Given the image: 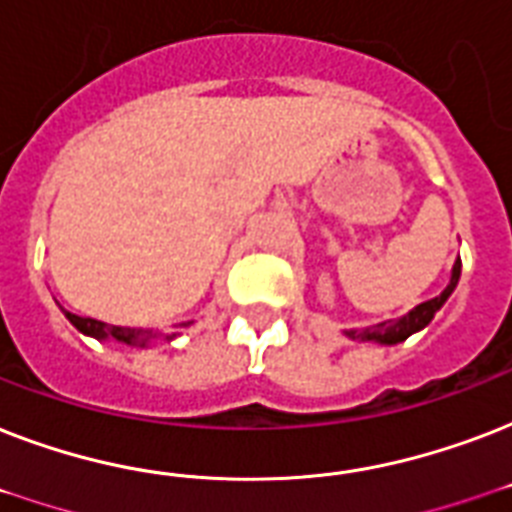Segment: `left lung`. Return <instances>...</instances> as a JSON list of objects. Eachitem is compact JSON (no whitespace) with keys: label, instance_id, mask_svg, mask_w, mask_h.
<instances>
[{"label":"left lung","instance_id":"8db88e82","mask_svg":"<svg viewBox=\"0 0 512 512\" xmlns=\"http://www.w3.org/2000/svg\"><path fill=\"white\" fill-rule=\"evenodd\" d=\"M460 271L462 263L460 257H457L452 265V279H449V284H446L441 295L430 297V300H425V303L420 305H414L412 311L404 313V316H398V319L382 321V324H374V327L364 329H345L342 335L358 342H377V345H398V342H404L406 337H412L414 332H420V329L428 327L430 321H433V316L441 311V305L449 300V295H452L454 287H457V281H460Z\"/></svg>","mask_w":512,"mask_h":512}]
</instances>
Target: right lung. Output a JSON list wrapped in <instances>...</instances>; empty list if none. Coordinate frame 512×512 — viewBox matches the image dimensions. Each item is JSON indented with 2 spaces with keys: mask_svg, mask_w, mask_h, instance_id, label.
Segmentation results:
<instances>
[{
  "mask_svg": "<svg viewBox=\"0 0 512 512\" xmlns=\"http://www.w3.org/2000/svg\"><path fill=\"white\" fill-rule=\"evenodd\" d=\"M63 316H66L71 324H74L82 335L87 337H95V340H114V342H122V345H132V348H146L151 340H164L170 342L175 340L177 332H170V335H164V332H154V329H140V327H116V324H106V321H98V319H84V316H76V313L66 311V308H60ZM193 321H183L180 327H191Z\"/></svg>",
  "mask_w": 512,
  "mask_h": 512,
  "instance_id": "add662e5",
  "label": "right lung"
}]
</instances>
